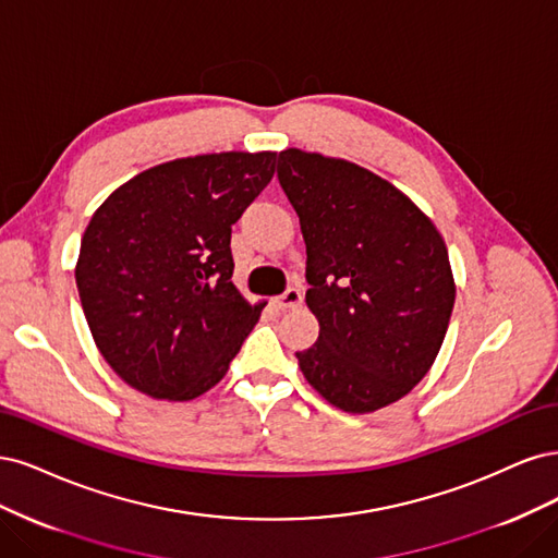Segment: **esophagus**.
I'll return each instance as SVG.
<instances>
[{
	"mask_svg": "<svg viewBox=\"0 0 558 558\" xmlns=\"http://www.w3.org/2000/svg\"><path fill=\"white\" fill-rule=\"evenodd\" d=\"M274 303L278 305L280 311H294V308H299V305L303 303V296H301V292L296 290V287H290V290H287L284 294L276 296Z\"/></svg>",
	"mask_w": 558,
	"mask_h": 558,
	"instance_id": "1",
	"label": "esophagus"
}]
</instances>
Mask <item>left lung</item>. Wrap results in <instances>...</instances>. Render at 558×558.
Returning <instances> with one entry per match:
<instances>
[{
  "label": "left lung",
  "mask_w": 558,
  "mask_h": 558,
  "mask_svg": "<svg viewBox=\"0 0 558 558\" xmlns=\"http://www.w3.org/2000/svg\"><path fill=\"white\" fill-rule=\"evenodd\" d=\"M278 178L305 241V303L317 343L296 352L333 408L397 403L434 366L457 284L428 215L385 178L340 157L287 148Z\"/></svg>",
  "instance_id": "8db88e82"
}]
</instances>
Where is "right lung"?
Instances as JSON below:
<instances>
[{
    "instance_id": "1",
    "label": "right lung",
    "mask_w": 558,
    "mask_h": 558,
    "mask_svg": "<svg viewBox=\"0 0 558 558\" xmlns=\"http://www.w3.org/2000/svg\"><path fill=\"white\" fill-rule=\"evenodd\" d=\"M276 155L165 161L113 190L76 262L87 327L109 366L153 399L192 401L218 385L264 303L231 282V225L271 183Z\"/></svg>"
}]
</instances>
